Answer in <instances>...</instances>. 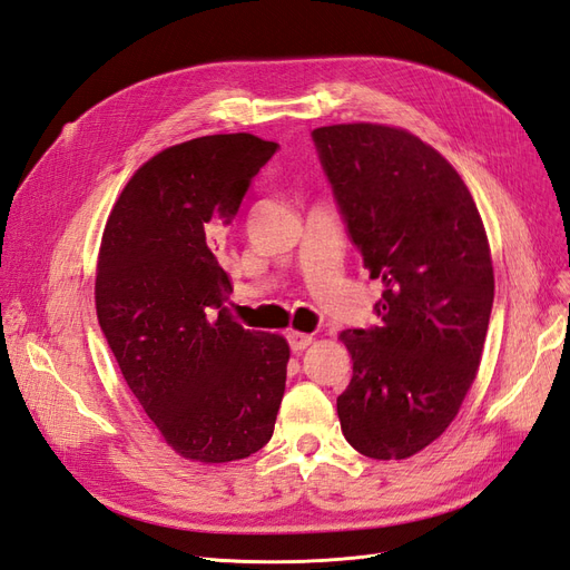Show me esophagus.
Masks as SVG:
<instances>
[{"instance_id": "obj_1", "label": "esophagus", "mask_w": 570, "mask_h": 570, "mask_svg": "<svg viewBox=\"0 0 570 570\" xmlns=\"http://www.w3.org/2000/svg\"><path fill=\"white\" fill-rule=\"evenodd\" d=\"M287 342H289V350L299 354V352H304V350L308 347V344L314 342V337H312V335H306V333L289 331V333H287Z\"/></svg>"}]
</instances>
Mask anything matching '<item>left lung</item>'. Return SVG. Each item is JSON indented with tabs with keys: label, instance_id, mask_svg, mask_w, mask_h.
<instances>
[{
	"label": "left lung",
	"instance_id": "8db88e82",
	"mask_svg": "<svg viewBox=\"0 0 570 570\" xmlns=\"http://www.w3.org/2000/svg\"><path fill=\"white\" fill-rule=\"evenodd\" d=\"M381 325L344 331L354 361L337 396L342 433L371 459L435 442L475 381L494 299L485 226L454 166L402 128L340 124L312 132Z\"/></svg>",
	"mask_w": 570,
	"mask_h": 570
}]
</instances>
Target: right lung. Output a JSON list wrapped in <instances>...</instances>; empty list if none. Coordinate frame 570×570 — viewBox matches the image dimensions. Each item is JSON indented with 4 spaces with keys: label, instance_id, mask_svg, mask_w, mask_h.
<instances>
[{
    "label": "right lung",
    "instance_id": "1",
    "mask_svg": "<svg viewBox=\"0 0 570 570\" xmlns=\"http://www.w3.org/2000/svg\"><path fill=\"white\" fill-rule=\"evenodd\" d=\"M278 145L249 132L168 147L135 170L101 235L97 318L130 392L170 450L247 459L283 402L285 337L252 333L228 306L216 249Z\"/></svg>",
    "mask_w": 570,
    "mask_h": 570
}]
</instances>
